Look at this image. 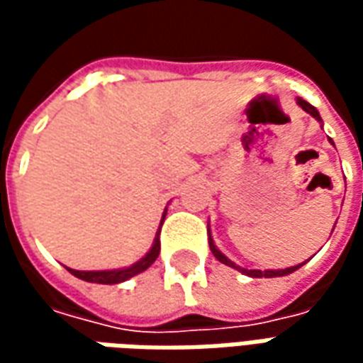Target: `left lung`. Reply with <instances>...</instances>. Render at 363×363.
I'll use <instances>...</instances> for the list:
<instances>
[{"label":"left lung","instance_id":"8db88e82","mask_svg":"<svg viewBox=\"0 0 363 363\" xmlns=\"http://www.w3.org/2000/svg\"><path fill=\"white\" fill-rule=\"evenodd\" d=\"M297 104H299V106H301L305 112H309L313 118H317L320 122L319 112H317V108H315V106H311V104L307 103V101H303V99H297ZM208 241H210V249H212L213 257H216V259L220 260V262H223V264H228V267L237 268L239 272L247 274V276H251V278H276V276H286V274H291L294 270H297V268L301 267V264H299V267L286 268V270H247V268L237 267L235 262H231V260H229L228 257L223 255V252L218 251V247H216V245H213V241H212V235H210V231H208Z\"/></svg>","mask_w":363,"mask_h":363}]
</instances>
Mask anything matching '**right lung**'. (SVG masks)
<instances>
[{
    "instance_id": "1",
    "label": "right lung",
    "mask_w": 363,
    "mask_h": 363,
    "mask_svg": "<svg viewBox=\"0 0 363 363\" xmlns=\"http://www.w3.org/2000/svg\"><path fill=\"white\" fill-rule=\"evenodd\" d=\"M163 220H165V213H163ZM163 220H161V225H163ZM159 233H161V228H159L150 252H147L142 260H138L135 264H132V267L122 268V270H99V272H82V270H72V268H67V270L74 274V276H77V278H82V280L85 281H93V284H120V281H124L128 280V278L135 276V274L147 270V268L155 262V259L159 257V251H161Z\"/></svg>"
}]
</instances>
